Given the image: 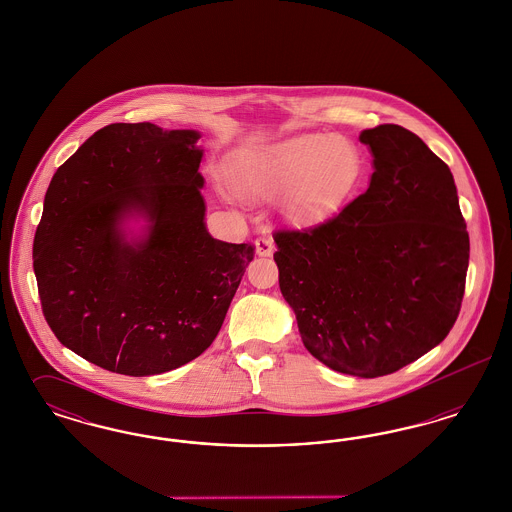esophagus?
<instances>
[{
    "instance_id": "obj_1",
    "label": "esophagus",
    "mask_w": 512,
    "mask_h": 512,
    "mask_svg": "<svg viewBox=\"0 0 512 512\" xmlns=\"http://www.w3.org/2000/svg\"><path fill=\"white\" fill-rule=\"evenodd\" d=\"M255 249H257V255L259 257H270L274 253V242H272V236L270 234H263L255 240Z\"/></svg>"
}]
</instances>
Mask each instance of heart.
Listing matches in <instances>:
<instances>
[{"instance_id":"heart-1","label":"heart","mask_w":512,"mask_h":512,"mask_svg":"<svg viewBox=\"0 0 512 512\" xmlns=\"http://www.w3.org/2000/svg\"><path fill=\"white\" fill-rule=\"evenodd\" d=\"M361 167V151L351 140L309 134L236 155L232 176L247 195L267 197L293 188V211L311 217L341 203Z\"/></svg>"}]
</instances>
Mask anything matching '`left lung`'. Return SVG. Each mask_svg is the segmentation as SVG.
I'll list each match as a JSON object with an SVG mask.
<instances>
[{
  "label": "left lung",
  "mask_w": 512,
  "mask_h": 512,
  "mask_svg": "<svg viewBox=\"0 0 512 512\" xmlns=\"http://www.w3.org/2000/svg\"><path fill=\"white\" fill-rule=\"evenodd\" d=\"M365 194L307 228L276 230L280 292L307 351L378 378L445 340L463 303L470 242L449 167L411 130H363Z\"/></svg>",
  "instance_id": "left-lung-1"
}]
</instances>
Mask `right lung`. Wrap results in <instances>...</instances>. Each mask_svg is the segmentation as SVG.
<instances>
[{
    "label": "right lung",
    "mask_w": 512,
    "mask_h": 512,
    "mask_svg": "<svg viewBox=\"0 0 512 512\" xmlns=\"http://www.w3.org/2000/svg\"><path fill=\"white\" fill-rule=\"evenodd\" d=\"M199 132L115 122L49 182L34 274L51 332L82 359L126 376L169 372L219 334L251 244L205 228ZM144 216L138 241L121 222Z\"/></svg>",
    "instance_id": "obj_1"
}]
</instances>
